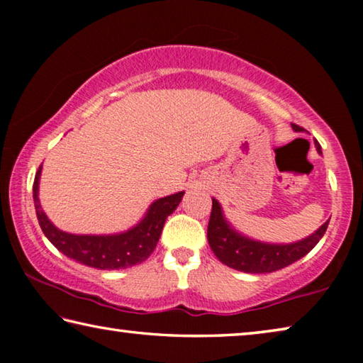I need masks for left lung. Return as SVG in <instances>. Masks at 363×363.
<instances>
[{
    "label": "left lung",
    "instance_id": "obj_1",
    "mask_svg": "<svg viewBox=\"0 0 363 363\" xmlns=\"http://www.w3.org/2000/svg\"><path fill=\"white\" fill-rule=\"evenodd\" d=\"M293 130L301 131L303 128L293 125ZM315 145L318 153H322L320 145ZM328 223L330 219L320 225V229L315 230V233H312L304 240L286 245L262 243L251 240V238L233 230L224 218L219 201L213 199L211 216L210 223H208V243H210L218 259L225 266L248 274H267L290 266L309 253L323 237V233L327 232Z\"/></svg>",
    "mask_w": 363,
    "mask_h": 363
}]
</instances>
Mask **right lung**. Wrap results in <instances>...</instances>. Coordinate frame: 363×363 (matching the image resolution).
Listing matches in <instances>:
<instances>
[{
  "instance_id": "obj_1",
  "label": "right lung",
  "mask_w": 363,
  "mask_h": 363,
  "mask_svg": "<svg viewBox=\"0 0 363 363\" xmlns=\"http://www.w3.org/2000/svg\"><path fill=\"white\" fill-rule=\"evenodd\" d=\"M40 174L41 167L35 176L33 201L36 218H38L43 233L67 257L84 264V266L102 270L126 269L145 261L157 247L164 220L181 203L184 195V192H177L153 201L144 219L133 229L123 233H115V235H75V233L59 230L41 210L38 199Z\"/></svg>"
}]
</instances>
